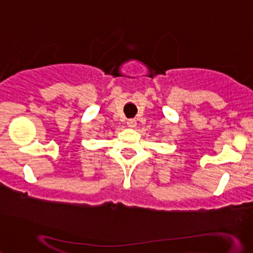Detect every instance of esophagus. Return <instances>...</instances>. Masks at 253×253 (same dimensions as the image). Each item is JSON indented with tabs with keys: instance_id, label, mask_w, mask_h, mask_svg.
Here are the masks:
<instances>
[{
	"instance_id": "34e87169",
	"label": "esophagus",
	"mask_w": 253,
	"mask_h": 253,
	"mask_svg": "<svg viewBox=\"0 0 253 253\" xmlns=\"http://www.w3.org/2000/svg\"><path fill=\"white\" fill-rule=\"evenodd\" d=\"M127 126H128L129 128H134L136 126V121L134 119H129V120H127Z\"/></svg>"
}]
</instances>
